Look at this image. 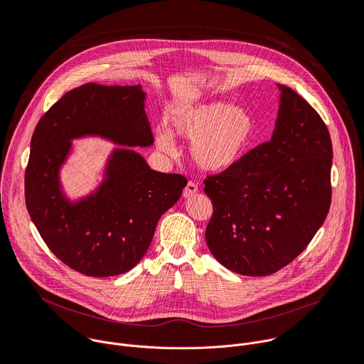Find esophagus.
Returning <instances> with one entry per match:
<instances>
[{"mask_svg": "<svg viewBox=\"0 0 364 364\" xmlns=\"http://www.w3.org/2000/svg\"><path fill=\"white\" fill-rule=\"evenodd\" d=\"M197 191H198V186H197L194 181H188L187 186H186L184 190H183V196H184V197H190V196H193V194L197 193Z\"/></svg>", "mask_w": 364, "mask_h": 364, "instance_id": "34e87169", "label": "esophagus"}]
</instances>
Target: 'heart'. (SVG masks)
I'll return each instance as SVG.
<instances>
[{"mask_svg": "<svg viewBox=\"0 0 364 364\" xmlns=\"http://www.w3.org/2000/svg\"><path fill=\"white\" fill-rule=\"evenodd\" d=\"M171 131L191 141L190 155L204 171H222L235 164L255 139L256 122L252 112L226 102L201 103L173 115ZM159 149L174 152V141L168 132H155Z\"/></svg>", "mask_w": 364, "mask_h": 364, "instance_id": "1", "label": "heart"}]
</instances>
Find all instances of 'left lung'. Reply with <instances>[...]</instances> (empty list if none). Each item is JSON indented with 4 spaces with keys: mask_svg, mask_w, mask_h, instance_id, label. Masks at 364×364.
<instances>
[{
    "mask_svg": "<svg viewBox=\"0 0 364 364\" xmlns=\"http://www.w3.org/2000/svg\"><path fill=\"white\" fill-rule=\"evenodd\" d=\"M271 141L204 180L213 204L205 228L212 255L228 269L268 277L309 245L331 203L333 145L318 112L287 86Z\"/></svg>",
    "mask_w": 364,
    "mask_h": 364,
    "instance_id": "obj_1",
    "label": "left lung"
}]
</instances>
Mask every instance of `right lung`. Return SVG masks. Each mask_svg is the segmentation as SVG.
Masks as SVG:
<instances>
[{
	"mask_svg": "<svg viewBox=\"0 0 364 364\" xmlns=\"http://www.w3.org/2000/svg\"><path fill=\"white\" fill-rule=\"evenodd\" d=\"M136 86L87 83L68 92L38 121L31 136L24 190L28 215L48 249L87 277H115L145 255L160 218L180 198L187 180L154 171L135 151H114L97 191L70 203L59 168L70 139L97 134L128 146L154 136Z\"/></svg>",
	"mask_w": 364,
	"mask_h": 364,
	"instance_id": "obj_1",
	"label": "right lung"
}]
</instances>
